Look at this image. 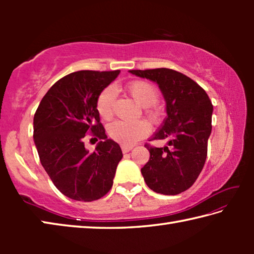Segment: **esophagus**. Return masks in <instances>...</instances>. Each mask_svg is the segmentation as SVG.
Wrapping results in <instances>:
<instances>
[{
  "label": "esophagus",
  "instance_id": "1",
  "mask_svg": "<svg viewBox=\"0 0 254 254\" xmlns=\"http://www.w3.org/2000/svg\"><path fill=\"white\" fill-rule=\"evenodd\" d=\"M121 148H122V151H123V153H127V152H128V151H131L133 147H132V145L122 144V145H121Z\"/></svg>",
  "mask_w": 254,
  "mask_h": 254
}]
</instances>
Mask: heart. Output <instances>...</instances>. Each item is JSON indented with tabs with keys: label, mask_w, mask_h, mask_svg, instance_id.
Instances as JSON below:
<instances>
[{
	"label": "heart",
	"mask_w": 254,
	"mask_h": 254,
	"mask_svg": "<svg viewBox=\"0 0 254 254\" xmlns=\"http://www.w3.org/2000/svg\"><path fill=\"white\" fill-rule=\"evenodd\" d=\"M127 91L141 106L147 107L150 118H158V111L152 107L158 101V91L153 85L144 80H134L127 85ZM115 97L117 91L113 86H107L100 93L96 101V110L101 118L110 119L112 117ZM149 131L148 123L144 121H115L109 127V134L112 139L124 144L134 143L135 141L147 135Z\"/></svg>",
	"instance_id": "heart-1"
}]
</instances>
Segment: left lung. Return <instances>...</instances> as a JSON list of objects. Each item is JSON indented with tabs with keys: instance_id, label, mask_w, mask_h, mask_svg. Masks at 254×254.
Listing matches in <instances>:
<instances>
[{
	"instance_id": "8db88e82",
	"label": "left lung",
	"mask_w": 254,
	"mask_h": 254,
	"mask_svg": "<svg viewBox=\"0 0 254 254\" xmlns=\"http://www.w3.org/2000/svg\"><path fill=\"white\" fill-rule=\"evenodd\" d=\"M130 72L158 84L166 101L167 117L149 141L168 139V145L145 144L150 159L141 174L158 194H180L192 186L204 167L212 132V102L198 84L179 71L157 68Z\"/></svg>"
}]
</instances>
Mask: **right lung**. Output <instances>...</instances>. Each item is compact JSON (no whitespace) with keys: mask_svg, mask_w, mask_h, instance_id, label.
<instances>
[{"mask_svg":"<svg viewBox=\"0 0 254 254\" xmlns=\"http://www.w3.org/2000/svg\"><path fill=\"white\" fill-rule=\"evenodd\" d=\"M119 74L71 72L51 86L34 114L33 140L41 165L58 190L71 199H100L113 185L123 154L115 141L107 139L96 101ZM86 132L101 140L94 153L84 148Z\"/></svg>","mask_w":254,"mask_h":254,"instance_id":"1","label":"right lung"}]
</instances>
